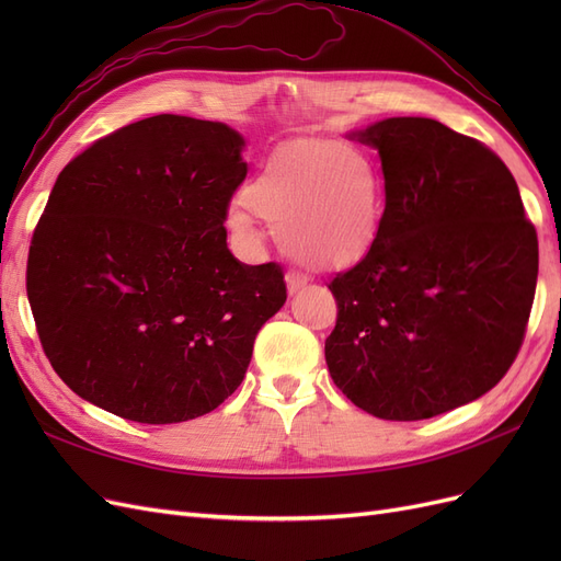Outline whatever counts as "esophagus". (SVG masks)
<instances>
[{
    "label": "esophagus",
    "instance_id": "esophagus-1",
    "mask_svg": "<svg viewBox=\"0 0 561 561\" xmlns=\"http://www.w3.org/2000/svg\"><path fill=\"white\" fill-rule=\"evenodd\" d=\"M285 280H287V290H290V295L293 293H297L299 287H304L307 285V278L304 276H299V274H295V271H287V276H285Z\"/></svg>",
    "mask_w": 561,
    "mask_h": 561
}]
</instances>
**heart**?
<instances>
[{"instance_id": "b5f03b06", "label": "heart", "mask_w": 561, "mask_h": 561, "mask_svg": "<svg viewBox=\"0 0 561 561\" xmlns=\"http://www.w3.org/2000/svg\"><path fill=\"white\" fill-rule=\"evenodd\" d=\"M381 208V178L367 154L344 142H307L268 159L231 225L250 231L260 215L295 260L339 268L367 252Z\"/></svg>"}]
</instances>
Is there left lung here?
Returning <instances> with one entry per match:
<instances>
[{
  "label": "left lung",
  "instance_id": "8db88e82",
  "mask_svg": "<svg viewBox=\"0 0 561 561\" xmlns=\"http://www.w3.org/2000/svg\"><path fill=\"white\" fill-rule=\"evenodd\" d=\"M379 149L386 208L365 257L336 274L325 360L371 416L421 421L468 404L515 363L538 278L517 182L484 142L435 118L353 133Z\"/></svg>",
  "mask_w": 561,
  "mask_h": 561
}]
</instances>
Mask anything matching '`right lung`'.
I'll return each instance as SVG.
<instances>
[{"label": "right lung", "instance_id": "1", "mask_svg": "<svg viewBox=\"0 0 561 561\" xmlns=\"http://www.w3.org/2000/svg\"><path fill=\"white\" fill-rule=\"evenodd\" d=\"M241 149L225 124L159 114L62 168L32 233L27 299L79 398L180 423L241 386L254 336L287 297L276 262L248 266L227 248Z\"/></svg>", "mask_w": 561, "mask_h": 561}]
</instances>
